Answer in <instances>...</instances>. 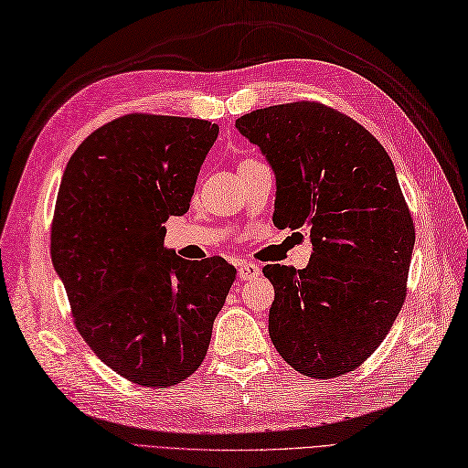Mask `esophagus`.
I'll use <instances>...</instances> for the list:
<instances>
[{"label":"esophagus","instance_id":"esophagus-1","mask_svg":"<svg viewBox=\"0 0 468 468\" xmlns=\"http://www.w3.org/2000/svg\"><path fill=\"white\" fill-rule=\"evenodd\" d=\"M260 273H261V270L258 264H242L240 268H238V280L240 282L254 280L260 276Z\"/></svg>","mask_w":468,"mask_h":468}]
</instances>
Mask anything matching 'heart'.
I'll use <instances>...</instances> for the list:
<instances>
[{"label": "heart", "mask_w": 468, "mask_h": 468, "mask_svg": "<svg viewBox=\"0 0 468 468\" xmlns=\"http://www.w3.org/2000/svg\"><path fill=\"white\" fill-rule=\"evenodd\" d=\"M250 163H256V161H254V158H244V161H240V165H238V166H244V165H250Z\"/></svg>", "instance_id": "obj_1"}]
</instances>
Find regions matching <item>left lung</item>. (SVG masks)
I'll return each instance as SVG.
<instances>
[{
	"mask_svg": "<svg viewBox=\"0 0 468 468\" xmlns=\"http://www.w3.org/2000/svg\"><path fill=\"white\" fill-rule=\"evenodd\" d=\"M276 173L278 228H305L307 268L268 264V332L283 361L314 379L357 369L389 334L407 295L415 224L381 143L317 101L236 121Z\"/></svg>",
	"mask_w": 468,
	"mask_h": 468,
	"instance_id": "8db88e82",
	"label": "left lung"
}]
</instances>
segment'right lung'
Instances as JSON below:
<instances>
[{
    "label": "right lung",
    "mask_w": 468,
    "mask_h": 468,
    "mask_svg": "<svg viewBox=\"0 0 468 468\" xmlns=\"http://www.w3.org/2000/svg\"><path fill=\"white\" fill-rule=\"evenodd\" d=\"M216 136L210 121L122 115L79 144L57 192L51 260L73 324L136 385L166 389L202 366L236 278L220 256L188 261L163 246Z\"/></svg>",
    "instance_id": "obj_1"
}]
</instances>
